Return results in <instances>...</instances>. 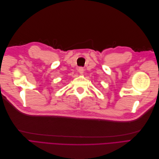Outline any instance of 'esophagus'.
Masks as SVG:
<instances>
[{
	"instance_id": "obj_1",
	"label": "esophagus",
	"mask_w": 159,
	"mask_h": 159,
	"mask_svg": "<svg viewBox=\"0 0 159 159\" xmlns=\"http://www.w3.org/2000/svg\"><path fill=\"white\" fill-rule=\"evenodd\" d=\"M78 71H79V73L80 74H82L84 72V68H82V67H80L79 68V69H78Z\"/></svg>"
}]
</instances>
